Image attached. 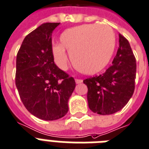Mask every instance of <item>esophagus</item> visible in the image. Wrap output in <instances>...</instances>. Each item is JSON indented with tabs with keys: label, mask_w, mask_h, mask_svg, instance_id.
<instances>
[{
	"label": "esophagus",
	"mask_w": 149,
	"mask_h": 149,
	"mask_svg": "<svg viewBox=\"0 0 149 149\" xmlns=\"http://www.w3.org/2000/svg\"><path fill=\"white\" fill-rule=\"evenodd\" d=\"M82 81H82L81 79H75L76 84H81V83H82Z\"/></svg>",
	"instance_id": "esophagus-1"
}]
</instances>
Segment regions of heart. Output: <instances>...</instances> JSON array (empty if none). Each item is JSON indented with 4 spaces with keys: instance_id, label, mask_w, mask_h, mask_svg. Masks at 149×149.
<instances>
[{
    "instance_id": "b5f03b06",
    "label": "heart",
    "mask_w": 149,
    "mask_h": 149,
    "mask_svg": "<svg viewBox=\"0 0 149 149\" xmlns=\"http://www.w3.org/2000/svg\"><path fill=\"white\" fill-rule=\"evenodd\" d=\"M60 43L52 45L54 60L58 67L66 70L68 54L81 72L93 74L106 67L113 54L116 38L114 30L107 24H88L71 27L61 33Z\"/></svg>"
}]
</instances>
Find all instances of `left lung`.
Segmentation results:
<instances>
[{
	"label": "left lung",
	"instance_id": "obj_1",
	"mask_svg": "<svg viewBox=\"0 0 149 149\" xmlns=\"http://www.w3.org/2000/svg\"><path fill=\"white\" fill-rule=\"evenodd\" d=\"M136 61L127 39L119 34V48L104 74L84 80L88 103L93 112L111 115L125 106L135 90Z\"/></svg>",
	"mask_w": 149,
	"mask_h": 149
}]
</instances>
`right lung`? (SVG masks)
<instances>
[{"label": "right lung", "instance_id": "obj_1", "mask_svg": "<svg viewBox=\"0 0 149 149\" xmlns=\"http://www.w3.org/2000/svg\"><path fill=\"white\" fill-rule=\"evenodd\" d=\"M60 23H44L27 34L17 54L15 83L24 105L40 119L54 121L68 111L75 88L72 77L54 64L52 32Z\"/></svg>", "mask_w": 149, "mask_h": 149}]
</instances>
